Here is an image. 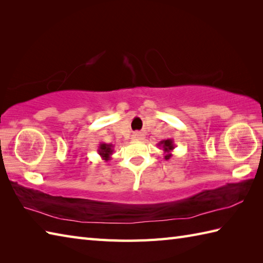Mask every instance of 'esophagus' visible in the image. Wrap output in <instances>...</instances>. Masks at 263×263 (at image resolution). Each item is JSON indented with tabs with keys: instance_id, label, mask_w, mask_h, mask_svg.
Returning a JSON list of instances; mask_svg holds the SVG:
<instances>
[{
	"instance_id": "34e87169",
	"label": "esophagus",
	"mask_w": 263,
	"mask_h": 263,
	"mask_svg": "<svg viewBox=\"0 0 263 263\" xmlns=\"http://www.w3.org/2000/svg\"><path fill=\"white\" fill-rule=\"evenodd\" d=\"M142 138H143V135H142V133H140V132H136V133H133V136H132V139H133V140H141Z\"/></svg>"
}]
</instances>
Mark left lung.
<instances>
[{
	"label": "left lung",
	"instance_id": "obj_1",
	"mask_svg": "<svg viewBox=\"0 0 263 263\" xmlns=\"http://www.w3.org/2000/svg\"><path fill=\"white\" fill-rule=\"evenodd\" d=\"M158 147H160V149H163L164 152V159L168 160L172 157V152L174 150L175 146H174V141L172 139H166V140H161L158 143Z\"/></svg>",
	"mask_w": 263,
	"mask_h": 263
}]
</instances>
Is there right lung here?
I'll list each match as a JSON object with an SVG mask.
<instances>
[{
  "label": "right lung",
  "mask_w": 263,
  "mask_h": 263,
  "mask_svg": "<svg viewBox=\"0 0 263 263\" xmlns=\"http://www.w3.org/2000/svg\"><path fill=\"white\" fill-rule=\"evenodd\" d=\"M114 146L110 143H105V142H100L99 146H98V154L100 157H102L104 160L108 161L110 159V156L113 155L114 152Z\"/></svg>",
  "instance_id": "right-lung-1"
}]
</instances>
